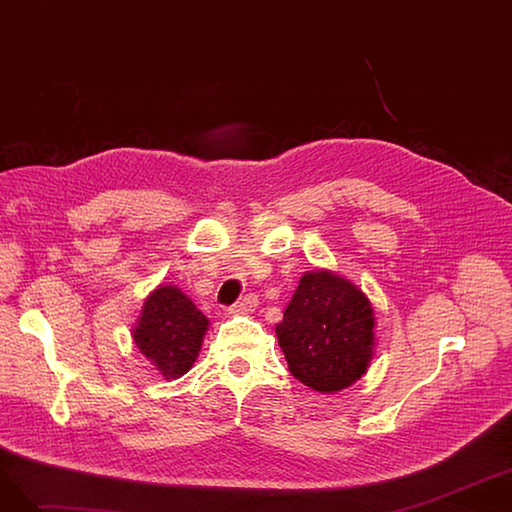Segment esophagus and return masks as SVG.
<instances>
[{"label": "esophagus", "instance_id": "obj_1", "mask_svg": "<svg viewBox=\"0 0 512 512\" xmlns=\"http://www.w3.org/2000/svg\"><path fill=\"white\" fill-rule=\"evenodd\" d=\"M255 307H257V297H255V294H247V297H242L236 305L230 307V313L232 315H245V313L255 311Z\"/></svg>", "mask_w": 512, "mask_h": 512}]
</instances>
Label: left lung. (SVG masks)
I'll list each match as a JSON object with an SVG mask.
<instances>
[{"instance_id":"1","label":"left lung","mask_w":512,"mask_h":512,"mask_svg":"<svg viewBox=\"0 0 512 512\" xmlns=\"http://www.w3.org/2000/svg\"><path fill=\"white\" fill-rule=\"evenodd\" d=\"M373 328V309L361 288L330 270H313L299 280L276 336L294 378L336 394L367 371Z\"/></svg>"}]
</instances>
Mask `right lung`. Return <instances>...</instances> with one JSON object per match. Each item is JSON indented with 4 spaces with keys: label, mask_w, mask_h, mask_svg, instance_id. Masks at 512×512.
Returning <instances> with one entry per match:
<instances>
[{
    "label": "right lung",
    "mask_w": 512,
    "mask_h": 512,
    "mask_svg": "<svg viewBox=\"0 0 512 512\" xmlns=\"http://www.w3.org/2000/svg\"><path fill=\"white\" fill-rule=\"evenodd\" d=\"M207 326L209 319L180 288L157 286L145 299L132 340L161 378L178 380L197 361Z\"/></svg>",
    "instance_id": "1"
}]
</instances>
